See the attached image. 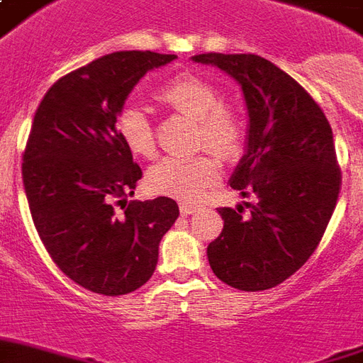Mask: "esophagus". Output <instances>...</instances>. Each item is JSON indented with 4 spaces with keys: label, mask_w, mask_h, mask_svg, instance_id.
<instances>
[{
    "label": "esophagus",
    "mask_w": 363,
    "mask_h": 363,
    "mask_svg": "<svg viewBox=\"0 0 363 363\" xmlns=\"http://www.w3.org/2000/svg\"><path fill=\"white\" fill-rule=\"evenodd\" d=\"M179 209H181L182 215H194V213L198 211V206H192V203H181Z\"/></svg>",
    "instance_id": "34e87169"
}]
</instances>
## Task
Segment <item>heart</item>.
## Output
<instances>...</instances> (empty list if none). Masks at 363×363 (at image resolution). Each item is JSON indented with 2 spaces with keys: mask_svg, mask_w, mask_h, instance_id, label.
<instances>
[{
  "mask_svg": "<svg viewBox=\"0 0 363 363\" xmlns=\"http://www.w3.org/2000/svg\"><path fill=\"white\" fill-rule=\"evenodd\" d=\"M169 108L196 120V145H206L220 157L240 154L245 140V121L234 108L220 102V91L207 79L182 74L157 91ZM118 133L125 146L140 157L156 154V140L148 116L137 104H127L118 116ZM218 179V160L209 152L163 157L150 167L146 182L152 192L177 200H198Z\"/></svg>",
  "mask_w": 363,
  "mask_h": 363,
  "instance_id": "1",
  "label": "heart"
}]
</instances>
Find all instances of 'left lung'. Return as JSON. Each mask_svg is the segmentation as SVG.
Segmentation results:
<instances>
[{
	"label": "left lung",
	"mask_w": 363,
	"mask_h": 363,
	"mask_svg": "<svg viewBox=\"0 0 363 363\" xmlns=\"http://www.w3.org/2000/svg\"><path fill=\"white\" fill-rule=\"evenodd\" d=\"M242 85L249 127L230 186L255 203L220 207L223 232L207 247L218 280L242 291L286 281L311 259L341 190L333 133L322 108L291 76L257 55L206 52Z\"/></svg>",
	"instance_id": "8db88e82"
}]
</instances>
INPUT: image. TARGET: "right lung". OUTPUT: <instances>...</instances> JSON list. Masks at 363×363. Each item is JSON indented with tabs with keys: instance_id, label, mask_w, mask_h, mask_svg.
Listing matches in <instances>:
<instances>
[{
	"instance_id": "obj_1",
	"label": "right lung",
	"mask_w": 363,
	"mask_h": 363,
	"mask_svg": "<svg viewBox=\"0 0 363 363\" xmlns=\"http://www.w3.org/2000/svg\"><path fill=\"white\" fill-rule=\"evenodd\" d=\"M175 59L152 51L101 57L52 83L32 121L22 181L35 230L55 264L93 293L116 297L145 286L179 217L165 196L127 201L143 171L116 127L138 79Z\"/></svg>"
}]
</instances>
